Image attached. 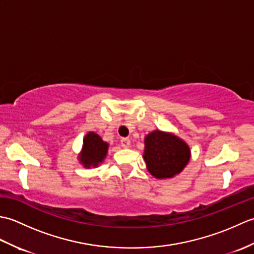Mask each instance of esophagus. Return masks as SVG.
Masks as SVG:
<instances>
[{
	"label": "esophagus",
	"instance_id": "obj_1",
	"mask_svg": "<svg viewBox=\"0 0 254 254\" xmlns=\"http://www.w3.org/2000/svg\"><path fill=\"white\" fill-rule=\"evenodd\" d=\"M120 143H121V146L123 148H127L131 145V141L128 138H127V137L126 138H122L121 141H120Z\"/></svg>",
	"mask_w": 254,
	"mask_h": 254
}]
</instances>
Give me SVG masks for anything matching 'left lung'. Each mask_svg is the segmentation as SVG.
<instances>
[{
	"mask_svg": "<svg viewBox=\"0 0 254 254\" xmlns=\"http://www.w3.org/2000/svg\"><path fill=\"white\" fill-rule=\"evenodd\" d=\"M143 158L148 172L156 179H170L186 168L191 149L174 133L155 130L144 138Z\"/></svg>",
	"mask_w": 254,
	"mask_h": 254,
	"instance_id": "8db88e82",
	"label": "left lung"
}]
</instances>
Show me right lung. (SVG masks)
Segmentation results:
<instances>
[{
    "mask_svg": "<svg viewBox=\"0 0 254 254\" xmlns=\"http://www.w3.org/2000/svg\"><path fill=\"white\" fill-rule=\"evenodd\" d=\"M109 144L105 142L98 134L95 132H88L83 138L82 150L78 154V161L84 168H97L104 163L107 157Z\"/></svg>",
    "mask_w": 254,
    "mask_h": 254,
    "instance_id": "obj_1",
    "label": "right lung"
}]
</instances>
